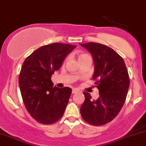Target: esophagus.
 I'll use <instances>...</instances> for the list:
<instances>
[{
	"label": "esophagus",
	"mask_w": 146,
	"mask_h": 146,
	"mask_svg": "<svg viewBox=\"0 0 146 146\" xmlns=\"http://www.w3.org/2000/svg\"><path fill=\"white\" fill-rule=\"evenodd\" d=\"M79 92H80V90H77V89H76V88H74L72 90V94H76Z\"/></svg>",
	"instance_id": "esophagus-1"
}]
</instances>
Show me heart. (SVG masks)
Segmentation results:
<instances>
[{
    "label": "heart",
    "instance_id": "1",
    "mask_svg": "<svg viewBox=\"0 0 146 146\" xmlns=\"http://www.w3.org/2000/svg\"><path fill=\"white\" fill-rule=\"evenodd\" d=\"M86 56H89L88 54H79V60L81 58H85V57H86Z\"/></svg>",
    "mask_w": 146,
    "mask_h": 146
}]
</instances>
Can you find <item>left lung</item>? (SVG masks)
I'll return each mask as SVG.
<instances>
[{
    "instance_id": "left-lung-1",
    "label": "left lung",
    "mask_w": 146,
    "mask_h": 146,
    "mask_svg": "<svg viewBox=\"0 0 146 146\" xmlns=\"http://www.w3.org/2000/svg\"><path fill=\"white\" fill-rule=\"evenodd\" d=\"M92 55L95 64L92 79L99 90L100 98L92 100L84 92L85 101L80 112L83 119L95 126L109 123L123 106L129 87V78L123 58L113 49L95 42L79 44Z\"/></svg>"
}]
</instances>
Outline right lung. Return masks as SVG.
Wrapping results in <instances>:
<instances>
[{
  "instance_id": "1",
  "label": "right lung",
  "mask_w": 146,
  "mask_h": 146,
  "mask_svg": "<svg viewBox=\"0 0 146 146\" xmlns=\"http://www.w3.org/2000/svg\"><path fill=\"white\" fill-rule=\"evenodd\" d=\"M75 45L53 43L37 48L23 62L19 84L28 112L38 123L51 125L63 115L72 88L53 87L51 76Z\"/></svg>"
}]
</instances>
